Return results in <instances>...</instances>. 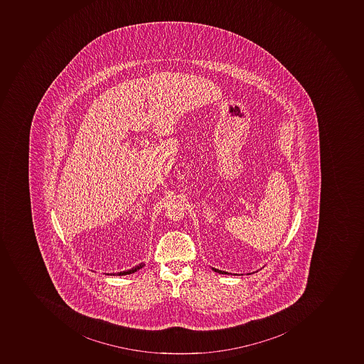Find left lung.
Returning <instances> with one entry per match:
<instances>
[{
	"mask_svg": "<svg viewBox=\"0 0 364 364\" xmlns=\"http://www.w3.org/2000/svg\"><path fill=\"white\" fill-rule=\"evenodd\" d=\"M212 269H213L214 272L220 273V274H230L228 272H225V271H220V269H213V267H212Z\"/></svg>",
	"mask_w": 364,
	"mask_h": 364,
	"instance_id": "1",
	"label": "left lung"
}]
</instances>
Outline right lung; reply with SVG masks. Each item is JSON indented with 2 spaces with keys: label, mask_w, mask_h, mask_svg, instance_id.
<instances>
[{
  "label": "right lung",
  "mask_w": 364,
  "mask_h": 364,
  "mask_svg": "<svg viewBox=\"0 0 364 364\" xmlns=\"http://www.w3.org/2000/svg\"><path fill=\"white\" fill-rule=\"evenodd\" d=\"M145 266V264L141 263L139 265L134 266V267H132V269H128V271H123V272L117 273V275H126V274H132V273L136 272V271H138V269H141V267H144Z\"/></svg>",
  "instance_id": "add662e5"
}]
</instances>
